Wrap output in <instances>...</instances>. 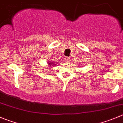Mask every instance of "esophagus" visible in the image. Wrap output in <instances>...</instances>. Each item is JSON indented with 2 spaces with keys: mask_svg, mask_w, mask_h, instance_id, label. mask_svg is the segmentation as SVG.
Returning a JSON list of instances; mask_svg holds the SVG:
<instances>
[{
  "mask_svg": "<svg viewBox=\"0 0 123 123\" xmlns=\"http://www.w3.org/2000/svg\"><path fill=\"white\" fill-rule=\"evenodd\" d=\"M70 59H71V58H70L69 57H66V58H65V60H66V62H69L70 60H71Z\"/></svg>",
  "mask_w": 123,
  "mask_h": 123,
  "instance_id": "obj_1",
  "label": "esophagus"
}]
</instances>
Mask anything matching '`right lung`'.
<instances>
[{"label": "right lung", "instance_id": "add662e5", "mask_svg": "<svg viewBox=\"0 0 123 123\" xmlns=\"http://www.w3.org/2000/svg\"><path fill=\"white\" fill-rule=\"evenodd\" d=\"M48 65H49V66H54V65H55L54 64V62H48Z\"/></svg>", "mask_w": 123, "mask_h": 123}]
</instances>
